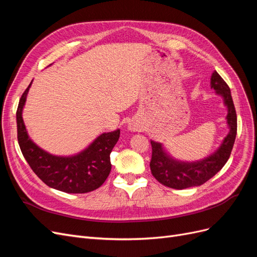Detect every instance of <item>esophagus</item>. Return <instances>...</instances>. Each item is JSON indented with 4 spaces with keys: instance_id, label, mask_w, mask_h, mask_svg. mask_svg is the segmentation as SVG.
Instances as JSON below:
<instances>
[{
    "instance_id": "1",
    "label": "esophagus",
    "mask_w": 257,
    "mask_h": 257,
    "mask_svg": "<svg viewBox=\"0 0 257 257\" xmlns=\"http://www.w3.org/2000/svg\"><path fill=\"white\" fill-rule=\"evenodd\" d=\"M127 130H128V131H131V132H138V131H141V130H142V126L139 125V124H138L137 122L133 121V122L128 123Z\"/></svg>"
}]
</instances>
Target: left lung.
<instances>
[{"mask_svg": "<svg viewBox=\"0 0 257 257\" xmlns=\"http://www.w3.org/2000/svg\"><path fill=\"white\" fill-rule=\"evenodd\" d=\"M210 87L215 91L216 95L222 97L223 104L227 109L225 119L229 130L228 134L211 154L192 162L174 158L165 150L162 143L151 141V173L159 182L168 188L183 190L204 184L219 173L229 159L237 135V114L230 89L215 71L210 79Z\"/></svg>", "mask_w": 257, "mask_h": 257, "instance_id": "8db88e82", "label": "left lung"}]
</instances>
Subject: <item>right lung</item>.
Wrapping results in <instances>:
<instances>
[{"mask_svg":"<svg viewBox=\"0 0 257 257\" xmlns=\"http://www.w3.org/2000/svg\"><path fill=\"white\" fill-rule=\"evenodd\" d=\"M32 81L19 100L16 114L23 157L37 177L52 189L72 194L96 190L110 174V153L119 141L120 130L100 134L87 148L72 155H56L44 150L31 139L22 118Z\"/></svg>","mask_w":257,"mask_h":257,"instance_id":"1","label":"right lung"}]
</instances>
